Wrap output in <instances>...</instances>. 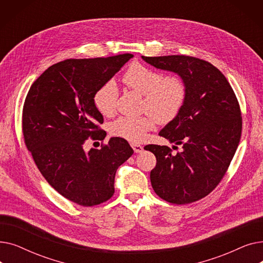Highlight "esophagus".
Instances as JSON below:
<instances>
[{
    "label": "esophagus",
    "instance_id": "34e87169",
    "mask_svg": "<svg viewBox=\"0 0 263 263\" xmlns=\"http://www.w3.org/2000/svg\"><path fill=\"white\" fill-rule=\"evenodd\" d=\"M131 147L133 148L135 154H140V153H142V151L144 150V147L139 145V144H131Z\"/></svg>",
    "mask_w": 263,
    "mask_h": 263
}]
</instances>
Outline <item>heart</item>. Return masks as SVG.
<instances>
[{
	"label": "heart",
	"mask_w": 263,
	"mask_h": 263,
	"mask_svg": "<svg viewBox=\"0 0 263 263\" xmlns=\"http://www.w3.org/2000/svg\"><path fill=\"white\" fill-rule=\"evenodd\" d=\"M122 81L128 88L144 96L143 109L146 113L137 117H121L110 124V134L131 143L144 140L146 133L154 128L155 121L167 123L180 112L186 98V85L181 77L163 74L139 63L132 64ZM118 88L113 80L102 84L93 95V104L103 116L115 113ZM156 119L155 120L154 118Z\"/></svg>",
	"instance_id": "b5f03b06"
}]
</instances>
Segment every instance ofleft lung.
Returning a JSON list of instances; mask_svg holds the SVG:
<instances>
[{
	"instance_id": "obj_1",
	"label": "left lung",
	"mask_w": 263,
	"mask_h": 263,
	"mask_svg": "<svg viewBox=\"0 0 263 263\" xmlns=\"http://www.w3.org/2000/svg\"><path fill=\"white\" fill-rule=\"evenodd\" d=\"M142 59L177 73L186 85L181 110L159 132L170 143L182 145V150L172 155L167 146L144 148L157 158L151 185L168 202L197 201L216 187L236 154L242 131L237 97L225 76L208 62L185 55Z\"/></svg>"
}]
</instances>
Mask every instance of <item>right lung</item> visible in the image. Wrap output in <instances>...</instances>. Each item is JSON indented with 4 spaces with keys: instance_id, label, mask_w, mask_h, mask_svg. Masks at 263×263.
I'll use <instances>...</instances> for the list:
<instances>
[{
    "instance_id": "obj_1",
    "label": "right lung",
    "mask_w": 263,
    "mask_h": 263,
    "mask_svg": "<svg viewBox=\"0 0 263 263\" xmlns=\"http://www.w3.org/2000/svg\"><path fill=\"white\" fill-rule=\"evenodd\" d=\"M133 58L66 60L49 67L31 86L23 106L25 145L41 175L65 198L91 206L113 196L117 168L132 155L129 143L110 137L100 150H84L88 137L103 140V116L93 95Z\"/></svg>"
}]
</instances>
